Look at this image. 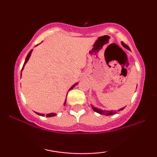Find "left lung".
<instances>
[{"mask_svg": "<svg viewBox=\"0 0 157 157\" xmlns=\"http://www.w3.org/2000/svg\"><path fill=\"white\" fill-rule=\"evenodd\" d=\"M122 45L124 46V47L127 48V49H129L128 46L127 45H125V44H124V43L122 42ZM91 107H92V109H93L94 111H96L97 113H100V114H103V115H112V114H113V113H117V111H103V110L99 109H97V108L94 107L93 105H91ZM124 109H125V107L122 108V109H120V110H118V111H122V110H123Z\"/></svg>", "mask_w": 157, "mask_h": 157, "instance_id": "left-lung-1", "label": "left lung"}]
</instances>
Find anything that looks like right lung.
Here are the masks:
<instances>
[{
    "instance_id": "add662e5",
    "label": "right lung",
    "mask_w": 157,
    "mask_h": 157,
    "mask_svg": "<svg viewBox=\"0 0 157 157\" xmlns=\"http://www.w3.org/2000/svg\"><path fill=\"white\" fill-rule=\"evenodd\" d=\"M32 50H31V51H30L29 52V54H28V55L26 56V60H25V62H24V64H23V68H22V70L23 69V67H24V66H25V64L26 63H27V61L29 60V57H30V55H31V54H32ZM77 83H75V85H73L72 86H71V89H70L69 90H71V89H72L74 87H75V86H76ZM69 90H68V91H69ZM66 101H65V102H64V105H66ZM36 113H37V114H38V115H40V116H43V117H44L45 116V114H44V113H37V112H35ZM56 115V113H47V114L46 115V117H54V116H55Z\"/></svg>"
}]
</instances>
